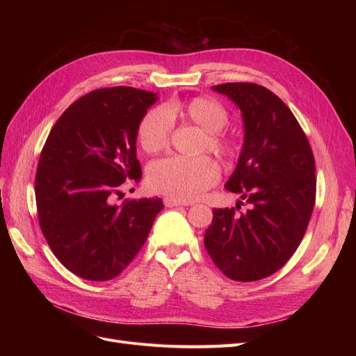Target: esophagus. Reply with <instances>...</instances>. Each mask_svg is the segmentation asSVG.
<instances>
[{"instance_id":"obj_1","label":"esophagus","mask_w":356,"mask_h":356,"mask_svg":"<svg viewBox=\"0 0 356 356\" xmlns=\"http://www.w3.org/2000/svg\"><path fill=\"white\" fill-rule=\"evenodd\" d=\"M163 203H165V207H168V208H174V207H188V204H191V203H188V202H181V200L172 199V197H165V199H163Z\"/></svg>"}]
</instances>
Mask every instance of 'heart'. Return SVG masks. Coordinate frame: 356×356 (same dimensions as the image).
Here are the masks:
<instances>
[{
	"instance_id": "b5f03b06",
	"label": "heart",
	"mask_w": 356,
	"mask_h": 356,
	"mask_svg": "<svg viewBox=\"0 0 356 356\" xmlns=\"http://www.w3.org/2000/svg\"><path fill=\"white\" fill-rule=\"evenodd\" d=\"M174 115H182L207 132V143L212 153L230 157L236 147L233 139L222 132L229 123L225 106L209 96H196L169 108L156 106L145 113L138 127V141L149 154L159 153L169 144ZM220 170L209 156H172L154 161L148 170V182L153 190L177 200H191L218 181Z\"/></svg>"
}]
</instances>
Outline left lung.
Here are the masks:
<instances>
[{
	"instance_id": "left-lung-1",
	"label": "left lung",
	"mask_w": 356,
	"mask_h": 356,
	"mask_svg": "<svg viewBox=\"0 0 356 356\" xmlns=\"http://www.w3.org/2000/svg\"><path fill=\"white\" fill-rule=\"evenodd\" d=\"M239 106L243 148L225 190L250 203L246 212L213 208L204 248L233 281L252 282L273 275L298 248L316 197L315 157L307 136L281 98L255 83L212 88Z\"/></svg>"
}]
</instances>
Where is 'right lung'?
<instances>
[{
	"mask_svg": "<svg viewBox=\"0 0 356 356\" xmlns=\"http://www.w3.org/2000/svg\"><path fill=\"white\" fill-rule=\"evenodd\" d=\"M156 93L127 86L96 89L58 118L35 174L38 221L51 252L88 281L120 275L145 243L163 202L115 196L139 179V123Z\"/></svg>",
	"mask_w": 356,
	"mask_h": 356,
	"instance_id": "obj_1",
	"label": "right lung"
}]
</instances>
